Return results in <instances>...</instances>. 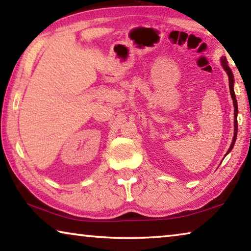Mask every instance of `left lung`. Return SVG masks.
I'll return each instance as SVG.
<instances>
[{
    "label": "left lung",
    "instance_id": "obj_1",
    "mask_svg": "<svg viewBox=\"0 0 251 251\" xmlns=\"http://www.w3.org/2000/svg\"><path fill=\"white\" fill-rule=\"evenodd\" d=\"M222 64H223V67L225 69V71H226L227 74H228V77H229V88H230V94H231L232 100H233V107H235V133H233V138H232V143H231V145H230V148H229L228 151H227V154H228V152L232 150L233 145H235L236 137H237V130H238V124H237V113H238V110L237 109H238V106H237V100H236L235 92H233V75H232L231 70L229 69L227 59L225 58V57L222 58Z\"/></svg>",
    "mask_w": 251,
    "mask_h": 251
}]
</instances>
